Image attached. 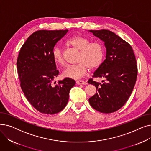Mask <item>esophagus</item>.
Segmentation results:
<instances>
[{"label": "esophagus", "instance_id": "1", "mask_svg": "<svg viewBox=\"0 0 151 151\" xmlns=\"http://www.w3.org/2000/svg\"><path fill=\"white\" fill-rule=\"evenodd\" d=\"M76 84H83V85H86V84H88V83H86L84 81H81V80H79V81H76Z\"/></svg>", "mask_w": 151, "mask_h": 151}]
</instances>
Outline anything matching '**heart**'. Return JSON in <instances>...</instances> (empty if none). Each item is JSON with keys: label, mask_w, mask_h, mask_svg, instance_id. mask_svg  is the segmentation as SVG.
Here are the masks:
<instances>
[{"label": "heart", "mask_w": 151, "mask_h": 151, "mask_svg": "<svg viewBox=\"0 0 151 151\" xmlns=\"http://www.w3.org/2000/svg\"><path fill=\"white\" fill-rule=\"evenodd\" d=\"M67 43L73 48L80 51L76 65L67 67L62 73V76L78 80L83 77L88 68L95 69L99 67L104 56V47L99 42H91L84 37L74 35L67 40ZM52 59L56 64L63 66L65 64L62 50L59 46H55L52 52Z\"/></svg>", "instance_id": "1"}]
</instances>
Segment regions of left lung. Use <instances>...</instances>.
Returning a JSON list of instances; mask_svg holds the SVG:
<instances>
[{
    "label": "left lung",
    "mask_w": 151,
    "mask_h": 151,
    "mask_svg": "<svg viewBox=\"0 0 151 151\" xmlns=\"http://www.w3.org/2000/svg\"><path fill=\"white\" fill-rule=\"evenodd\" d=\"M104 42L106 59L93 73V78H104L100 83L90 79L88 83L97 90L89 99V104L103 113H111L122 107L128 100L137 78V65L132 46L113 32L88 30Z\"/></svg>",
    "instance_id": "1"
}]
</instances>
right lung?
I'll list each match as a JSON object with an SVG mask.
<instances>
[{"label": "right lung", "mask_w": 151, "mask_h": 151, "mask_svg": "<svg viewBox=\"0 0 151 151\" xmlns=\"http://www.w3.org/2000/svg\"><path fill=\"white\" fill-rule=\"evenodd\" d=\"M67 32L36 31L27 39L18 55L17 65L22 91L30 104L42 113L54 114L61 111L67 104L71 88L76 84L75 80L67 78L52 84L59 72L52 52Z\"/></svg>", "instance_id": "add662e5"}]
</instances>
